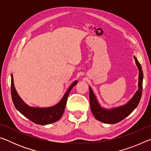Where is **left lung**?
<instances>
[{"label": "left lung", "instance_id": "8db88e82", "mask_svg": "<svg viewBox=\"0 0 151 151\" xmlns=\"http://www.w3.org/2000/svg\"><path fill=\"white\" fill-rule=\"evenodd\" d=\"M135 63L139 69V89L134 95L127 104L124 105L112 108L111 109H106L101 107L94 94L93 90L89 86V99H90L91 109L94 116L98 121L104 122L106 124H115L121 121L124 118L129 115L134 110L137 108L139 104L142 95V80L143 73L140 64L137 58L134 56Z\"/></svg>", "mask_w": 151, "mask_h": 151}]
</instances>
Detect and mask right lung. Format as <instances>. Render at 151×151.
Here are the masks:
<instances>
[{"label": "right lung", "mask_w": 151, "mask_h": 151, "mask_svg": "<svg viewBox=\"0 0 151 151\" xmlns=\"http://www.w3.org/2000/svg\"><path fill=\"white\" fill-rule=\"evenodd\" d=\"M77 81L73 82L68 91L66 92L62 99L56 105L47 107V108H39L32 107L27 104L19 96V94L15 89L13 76L11 75V96L14 105L20 113L30 120L35 124L46 125L57 122L60 119L65 111L66 101L70 91L76 84Z\"/></svg>", "instance_id": "right-lung-1"}]
</instances>
